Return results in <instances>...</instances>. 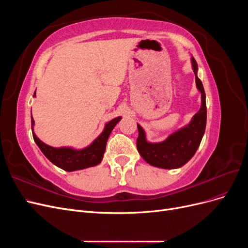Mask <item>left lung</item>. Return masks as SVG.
<instances>
[{"instance_id":"obj_1","label":"left lung","mask_w":248,"mask_h":248,"mask_svg":"<svg viewBox=\"0 0 248 248\" xmlns=\"http://www.w3.org/2000/svg\"><path fill=\"white\" fill-rule=\"evenodd\" d=\"M191 66L196 76L197 89L201 93L202 103L200 110L192 117L190 122L159 142L149 141L144 128L138 124V151L145 161L153 167L166 170L183 167L196 154L204 137L207 122L206 94L202 81L198 78V64L193 58H191Z\"/></svg>"}]
</instances>
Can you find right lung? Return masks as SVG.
Here are the masks:
<instances>
[{
  "label": "right lung",
  "mask_w": 248,
  "mask_h": 248,
  "mask_svg": "<svg viewBox=\"0 0 248 248\" xmlns=\"http://www.w3.org/2000/svg\"><path fill=\"white\" fill-rule=\"evenodd\" d=\"M33 97H36V91ZM121 119L122 117H117L107 122L99 136L97 137L89 146L82 149H74L72 147L55 148L46 145V142H43L37 138L35 134V121L31 114L32 133L36 145L39 147L41 152L46 155V157L50 162H52L55 166L66 171L79 170L95 167L101 162L103 158V154L106 152L107 141L109 138V134Z\"/></svg>",
  "instance_id": "add662e5"
}]
</instances>
